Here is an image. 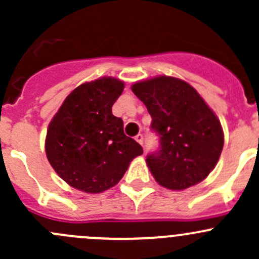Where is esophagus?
<instances>
[{"label":"esophagus","mask_w":259,"mask_h":259,"mask_svg":"<svg viewBox=\"0 0 259 259\" xmlns=\"http://www.w3.org/2000/svg\"><path fill=\"white\" fill-rule=\"evenodd\" d=\"M135 140H137V142L139 143L140 145H143V144H144V137H143L142 134H138L137 137H135Z\"/></svg>","instance_id":"esophagus-1"}]
</instances>
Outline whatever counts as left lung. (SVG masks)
Returning a JSON list of instances; mask_svg holds the SVG:
<instances>
[{
  "label": "left lung",
  "mask_w": 259,
  "mask_h": 259,
  "mask_svg": "<svg viewBox=\"0 0 259 259\" xmlns=\"http://www.w3.org/2000/svg\"><path fill=\"white\" fill-rule=\"evenodd\" d=\"M132 90L151 116L159 149L146 156L156 182L183 190L209 176L224 144L221 121L202 96L185 81L156 76L139 81Z\"/></svg>",
  "instance_id": "obj_1"
}]
</instances>
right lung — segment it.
I'll return each instance as SVG.
<instances>
[{"label":"right lung","instance_id":"obj_1","mask_svg":"<svg viewBox=\"0 0 259 259\" xmlns=\"http://www.w3.org/2000/svg\"><path fill=\"white\" fill-rule=\"evenodd\" d=\"M124 82L100 77L81 83L62 103L46 134L52 168L72 188L101 193L119 183L143 148L124 134V122L111 108Z\"/></svg>","mask_w":259,"mask_h":259}]
</instances>
